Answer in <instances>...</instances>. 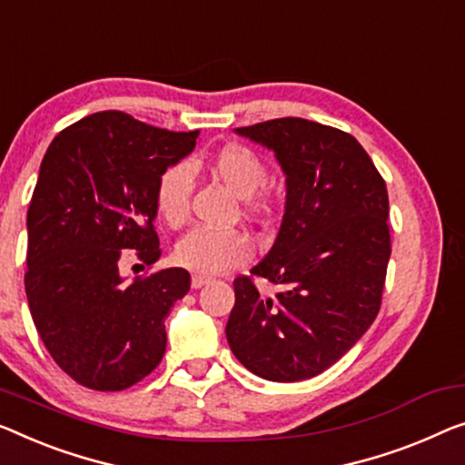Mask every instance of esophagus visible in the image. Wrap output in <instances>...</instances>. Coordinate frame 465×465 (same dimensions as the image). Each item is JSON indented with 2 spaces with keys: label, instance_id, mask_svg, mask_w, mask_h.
<instances>
[{
  "label": "esophagus",
  "instance_id": "esophagus-1",
  "mask_svg": "<svg viewBox=\"0 0 465 465\" xmlns=\"http://www.w3.org/2000/svg\"><path fill=\"white\" fill-rule=\"evenodd\" d=\"M209 282H211V277H206V275H192V288L193 290L203 288L204 283H209Z\"/></svg>",
  "mask_w": 465,
  "mask_h": 465
}]
</instances>
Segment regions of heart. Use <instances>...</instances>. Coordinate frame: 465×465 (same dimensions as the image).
I'll return each mask as SVG.
<instances>
[{
  "label": "heart",
  "mask_w": 465,
  "mask_h": 465,
  "mask_svg": "<svg viewBox=\"0 0 465 465\" xmlns=\"http://www.w3.org/2000/svg\"><path fill=\"white\" fill-rule=\"evenodd\" d=\"M209 169L251 211L265 209L259 192L267 183V164L251 148L227 143L209 158ZM192 171L185 163L166 166L156 182L154 206L166 225L179 227L188 219ZM251 242L238 230H192L175 246V261L193 273H219L251 259Z\"/></svg>",
  "instance_id": "1"
}]
</instances>
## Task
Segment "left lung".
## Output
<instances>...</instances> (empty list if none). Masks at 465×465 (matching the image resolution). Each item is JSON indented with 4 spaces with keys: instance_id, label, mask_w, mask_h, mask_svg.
<instances>
[{
    "instance_id": "1",
    "label": "left lung",
    "mask_w": 465,
    "mask_h": 465,
    "mask_svg": "<svg viewBox=\"0 0 465 465\" xmlns=\"http://www.w3.org/2000/svg\"><path fill=\"white\" fill-rule=\"evenodd\" d=\"M235 134L272 150L286 211L272 251L235 277L225 336L235 359L272 382L334 365L376 320L391 259L388 192L355 137L328 124L273 119ZM252 276L282 292L261 297Z\"/></svg>"
}]
</instances>
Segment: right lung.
I'll list each match as a JSON object with an SVG mask.
<instances>
[{"label":"right lung","mask_w":465,"mask_h":465,"mask_svg":"<svg viewBox=\"0 0 465 465\" xmlns=\"http://www.w3.org/2000/svg\"><path fill=\"white\" fill-rule=\"evenodd\" d=\"M198 135L104 110L60 131L41 161L25 290L41 341L74 382L124 391L161 363L164 317L188 294L190 273L171 267L129 283L119 262L123 251L158 261L156 182Z\"/></svg>","instance_id":"obj_1"}]
</instances>
